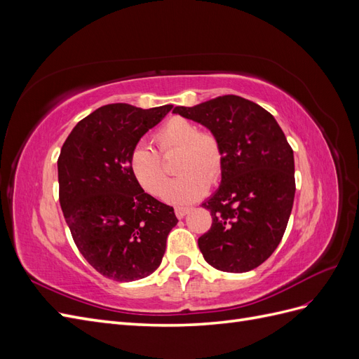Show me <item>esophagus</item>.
Wrapping results in <instances>:
<instances>
[{
    "mask_svg": "<svg viewBox=\"0 0 359 359\" xmlns=\"http://www.w3.org/2000/svg\"><path fill=\"white\" fill-rule=\"evenodd\" d=\"M189 211H190L189 208H182V206H181V208H175V214H177L178 219H184V217L189 214Z\"/></svg>",
    "mask_w": 359,
    "mask_h": 359,
    "instance_id": "1",
    "label": "esophagus"
}]
</instances>
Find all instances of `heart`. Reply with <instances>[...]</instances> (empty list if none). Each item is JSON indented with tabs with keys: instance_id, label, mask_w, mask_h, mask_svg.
<instances>
[{
	"instance_id": "b5f03b06",
	"label": "heart",
	"mask_w": 359,
	"mask_h": 359,
	"mask_svg": "<svg viewBox=\"0 0 359 359\" xmlns=\"http://www.w3.org/2000/svg\"><path fill=\"white\" fill-rule=\"evenodd\" d=\"M156 142L163 154L180 149L177 170L181 175L165 190L169 173L165 161L148 144H137L128 157V169L135 181L147 193L160 196L165 190L166 202L186 205L201 199L208 191L210 181L220 177L223 149L212 133L198 132V126L184 116H172L160 126Z\"/></svg>"
}]
</instances>
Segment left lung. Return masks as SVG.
<instances>
[{"label":"left lung","instance_id":"obj_1","mask_svg":"<svg viewBox=\"0 0 359 359\" xmlns=\"http://www.w3.org/2000/svg\"><path fill=\"white\" fill-rule=\"evenodd\" d=\"M173 114L205 126L223 149L222 182L202 206L211 229L198 245L224 273H247L274 253L295 198L293 151L276 118L238 95H222Z\"/></svg>","mask_w":359,"mask_h":359}]
</instances>
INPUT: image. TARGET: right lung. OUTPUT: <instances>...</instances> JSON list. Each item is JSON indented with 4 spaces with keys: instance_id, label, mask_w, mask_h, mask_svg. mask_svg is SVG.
I'll use <instances>...</instances> for the list:
<instances>
[{
    "instance_id": "obj_1",
    "label": "right lung",
    "mask_w": 359,
    "mask_h": 359,
    "mask_svg": "<svg viewBox=\"0 0 359 359\" xmlns=\"http://www.w3.org/2000/svg\"><path fill=\"white\" fill-rule=\"evenodd\" d=\"M106 104L76 124L58 158L60 203L76 247L115 281L145 278L161 264L178 219L135 181L128 157L172 109Z\"/></svg>"
}]
</instances>
